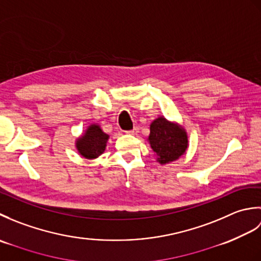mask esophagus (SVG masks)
<instances>
[{
  "label": "esophagus",
  "mask_w": 261,
  "mask_h": 261,
  "mask_svg": "<svg viewBox=\"0 0 261 261\" xmlns=\"http://www.w3.org/2000/svg\"><path fill=\"white\" fill-rule=\"evenodd\" d=\"M138 132H139V129H138V127H134V129L132 130H129V131H126V134L127 135H132V136H136Z\"/></svg>",
  "instance_id": "34e87169"
}]
</instances>
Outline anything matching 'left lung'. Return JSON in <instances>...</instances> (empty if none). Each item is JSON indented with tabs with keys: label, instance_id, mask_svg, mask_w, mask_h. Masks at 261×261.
Listing matches in <instances>:
<instances>
[{
	"label": "left lung",
	"instance_id": "obj_1",
	"mask_svg": "<svg viewBox=\"0 0 261 261\" xmlns=\"http://www.w3.org/2000/svg\"><path fill=\"white\" fill-rule=\"evenodd\" d=\"M148 140L153 152L157 154V160L162 165L178 159L185 153L188 146L184 127L169 122L163 116L152 121Z\"/></svg>",
	"mask_w": 261,
	"mask_h": 261
}]
</instances>
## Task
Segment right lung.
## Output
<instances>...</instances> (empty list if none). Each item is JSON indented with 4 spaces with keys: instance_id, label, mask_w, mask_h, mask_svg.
<instances>
[{
    "instance_id": "1",
    "label": "right lung",
    "mask_w": 261,
    "mask_h": 261,
    "mask_svg": "<svg viewBox=\"0 0 261 261\" xmlns=\"http://www.w3.org/2000/svg\"><path fill=\"white\" fill-rule=\"evenodd\" d=\"M108 140L109 135L104 134L99 125L91 124L85 134L76 140V148L84 158L94 159L104 152Z\"/></svg>"
}]
</instances>
